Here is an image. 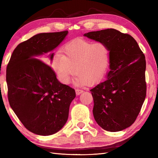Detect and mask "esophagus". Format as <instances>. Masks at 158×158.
Segmentation results:
<instances>
[{
    "label": "esophagus",
    "instance_id": "1",
    "mask_svg": "<svg viewBox=\"0 0 158 158\" xmlns=\"http://www.w3.org/2000/svg\"><path fill=\"white\" fill-rule=\"evenodd\" d=\"M75 92H76V94L77 95H79V94H81L82 92H83V90L80 89H75Z\"/></svg>",
    "mask_w": 158,
    "mask_h": 158
}]
</instances>
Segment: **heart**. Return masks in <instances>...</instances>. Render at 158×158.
<instances>
[{
    "label": "heart",
    "instance_id": "obj_1",
    "mask_svg": "<svg viewBox=\"0 0 158 158\" xmlns=\"http://www.w3.org/2000/svg\"><path fill=\"white\" fill-rule=\"evenodd\" d=\"M62 51L63 55L53 56L51 64L64 84H69L75 73V83L78 85H94L105 75L110 51L104 43L76 39L66 43Z\"/></svg>",
    "mask_w": 158,
    "mask_h": 158
}]
</instances>
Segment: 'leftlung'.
Returning <instances> with one entry per match:
<instances>
[{
  "mask_svg": "<svg viewBox=\"0 0 158 158\" xmlns=\"http://www.w3.org/2000/svg\"><path fill=\"white\" fill-rule=\"evenodd\" d=\"M84 36L104 43L110 51L107 79L90 89L94 119L109 132L126 129L135 122L146 97L145 55L132 36L115 29Z\"/></svg>",
  "mask_w": 158,
  "mask_h": 158,
  "instance_id": "obj_1",
  "label": "left lung"
}]
</instances>
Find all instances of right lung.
Returning <instances> with one entry per match:
<instances>
[{"label":"right lung","instance_id":"add662e5","mask_svg":"<svg viewBox=\"0 0 158 158\" xmlns=\"http://www.w3.org/2000/svg\"><path fill=\"white\" fill-rule=\"evenodd\" d=\"M67 34L33 36L16 47L6 66L9 105L26 128L36 135H52L62 129L75 98V89L60 83L51 67L36 58L57 48Z\"/></svg>","mask_w":158,"mask_h":158}]
</instances>
